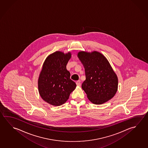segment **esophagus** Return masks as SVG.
Returning a JSON list of instances; mask_svg holds the SVG:
<instances>
[{"mask_svg": "<svg viewBox=\"0 0 148 148\" xmlns=\"http://www.w3.org/2000/svg\"><path fill=\"white\" fill-rule=\"evenodd\" d=\"M76 84L77 86H80L81 85V81L80 80H78L76 82Z\"/></svg>", "mask_w": 148, "mask_h": 148, "instance_id": "1", "label": "esophagus"}]
</instances>
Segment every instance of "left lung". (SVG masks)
I'll use <instances>...</instances> for the list:
<instances>
[{"mask_svg": "<svg viewBox=\"0 0 148 148\" xmlns=\"http://www.w3.org/2000/svg\"><path fill=\"white\" fill-rule=\"evenodd\" d=\"M77 56L83 64L86 79L82 88L88 99L99 105L108 101L118 89V77L107 58L99 51H79Z\"/></svg>", "mask_w": 148, "mask_h": 148, "instance_id": "left-lung-1", "label": "left lung"}]
</instances>
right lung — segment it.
I'll use <instances>...</instances> for the list:
<instances>
[{
    "instance_id": "obj_1",
    "label": "right lung",
    "mask_w": 148,
    "mask_h": 148,
    "mask_svg": "<svg viewBox=\"0 0 148 148\" xmlns=\"http://www.w3.org/2000/svg\"><path fill=\"white\" fill-rule=\"evenodd\" d=\"M71 57L70 51H56L47 57L43 63L38 79V90L42 99L51 105L64 104L76 88L66 69Z\"/></svg>"
}]
</instances>
